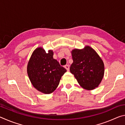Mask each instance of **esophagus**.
Segmentation results:
<instances>
[{
	"label": "esophagus",
	"instance_id": "esophagus-1",
	"mask_svg": "<svg viewBox=\"0 0 125 125\" xmlns=\"http://www.w3.org/2000/svg\"><path fill=\"white\" fill-rule=\"evenodd\" d=\"M64 67H65V68L67 69V71H69V65L66 64L65 65H64Z\"/></svg>",
	"mask_w": 125,
	"mask_h": 125
}]
</instances>
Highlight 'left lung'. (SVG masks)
I'll use <instances>...</instances> for the list:
<instances>
[{"instance_id": "obj_1", "label": "left lung", "mask_w": 125, "mask_h": 125, "mask_svg": "<svg viewBox=\"0 0 125 125\" xmlns=\"http://www.w3.org/2000/svg\"><path fill=\"white\" fill-rule=\"evenodd\" d=\"M72 55L73 62L70 71L79 85L87 90L98 87L104 74V65L98 53L86 46L84 50H73Z\"/></svg>"}]
</instances>
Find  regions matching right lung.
Masks as SVG:
<instances>
[{
	"mask_svg": "<svg viewBox=\"0 0 125 125\" xmlns=\"http://www.w3.org/2000/svg\"><path fill=\"white\" fill-rule=\"evenodd\" d=\"M53 52L46 53L43 48L36 49L32 54L27 68L29 79L40 92L50 94L56 90L62 76L67 70L53 58Z\"/></svg>",
	"mask_w": 125,
	"mask_h": 125,
	"instance_id": "obj_1",
	"label": "right lung"
}]
</instances>
